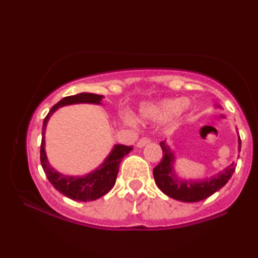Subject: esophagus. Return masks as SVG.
I'll list each match as a JSON object with an SVG mask.
<instances>
[{
	"label": "esophagus",
	"instance_id": "obj_1",
	"mask_svg": "<svg viewBox=\"0 0 258 258\" xmlns=\"http://www.w3.org/2000/svg\"><path fill=\"white\" fill-rule=\"evenodd\" d=\"M149 142H150V140L148 139V137H142V139L140 140L139 142H137V145H136V146L139 147V148H143V147L148 145Z\"/></svg>",
	"mask_w": 258,
	"mask_h": 258
}]
</instances>
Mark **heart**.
<instances>
[{"mask_svg":"<svg viewBox=\"0 0 258 258\" xmlns=\"http://www.w3.org/2000/svg\"><path fill=\"white\" fill-rule=\"evenodd\" d=\"M189 110V102L181 98H163L156 102L142 103L139 108V119L142 122H161L170 116L180 117ZM121 121L126 125H135L129 113L122 112Z\"/></svg>","mask_w":258,"mask_h":258,"instance_id":"heart-1","label":"heart"}]
</instances>
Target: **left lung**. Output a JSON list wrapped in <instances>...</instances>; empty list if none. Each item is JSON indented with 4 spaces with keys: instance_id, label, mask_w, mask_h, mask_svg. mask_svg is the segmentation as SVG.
I'll return each mask as SVG.
<instances>
[{
    "instance_id": "left-lung-1",
    "label": "left lung",
    "mask_w": 258,
    "mask_h": 258,
    "mask_svg": "<svg viewBox=\"0 0 258 258\" xmlns=\"http://www.w3.org/2000/svg\"><path fill=\"white\" fill-rule=\"evenodd\" d=\"M222 109V106L216 105ZM237 132V129H236ZM163 156L162 161L153 170L154 179L160 189L170 198L185 203H196L209 198L223 186L226 185L236 169V162L233 161L217 174L206 179H185L180 178L174 169L176 158L175 152L170 148L167 140L160 142ZM238 153L240 152V137H238Z\"/></svg>"
}]
</instances>
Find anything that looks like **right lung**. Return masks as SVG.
<instances>
[{"instance_id": "1", "label": "right lung", "mask_w": 258, "mask_h": 258, "mask_svg": "<svg viewBox=\"0 0 258 258\" xmlns=\"http://www.w3.org/2000/svg\"><path fill=\"white\" fill-rule=\"evenodd\" d=\"M104 96L95 95V93L82 92L78 95L70 96L62 98L55 105L52 106L47 116L45 117L42 123V140H41V148H40V161L43 172L46 176L52 183L55 189H58L60 193L66 196L68 198L77 202H92L103 197L112 188L116 182V176L118 173L119 163L126 154H129L133 150V147L115 145L112 147L111 152L106 156L100 165L91 172L85 174V175H66L53 168L51 163L48 161L47 154H46V142H45V134L47 123L51 118V116L56 110L66 105L72 104H102V99Z\"/></svg>"}]
</instances>
